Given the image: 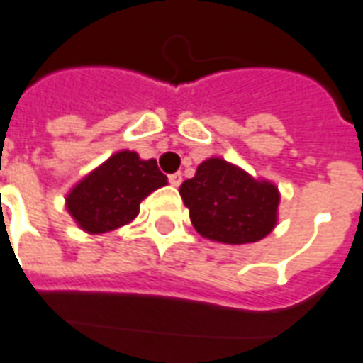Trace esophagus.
Here are the masks:
<instances>
[{
    "label": "esophagus",
    "mask_w": 363,
    "mask_h": 363,
    "mask_svg": "<svg viewBox=\"0 0 363 363\" xmlns=\"http://www.w3.org/2000/svg\"><path fill=\"white\" fill-rule=\"evenodd\" d=\"M169 182L173 184V186H181V182H182V174L181 173H173V174H169Z\"/></svg>",
    "instance_id": "1"
}]
</instances>
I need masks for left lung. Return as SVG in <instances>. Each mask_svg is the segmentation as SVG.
<instances>
[{"label":"left lung","mask_w":363,"mask_h":363,"mask_svg":"<svg viewBox=\"0 0 363 363\" xmlns=\"http://www.w3.org/2000/svg\"><path fill=\"white\" fill-rule=\"evenodd\" d=\"M184 206L194 229L209 240L248 244L262 240L277 225L279 190L256 181L221 157H209L181 184Z\"/></svg>","instance_id":"8db88e82"}]
</instances>
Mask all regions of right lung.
Listing matches in <instances>:
<instances>
[{"mask_svg":"<svg viewBox=\"0 0 363 363\" xmlns=\"http://www.w3.org/2000/svg\"><path fill=\"white\" fill-rule=\"evenodd\" d=\"M165 184L157 161L123 150L74 184L67 194V211L86 233H109L133 221L142 200Z\"/></svg>","mask_w":363,"mask_h":363,"instance_id":"add662e5","label":"right lung"}]
</instances>
